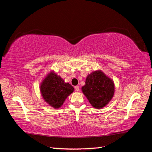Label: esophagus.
Listing matches in <instances>:
<instances>
[{"instance_id":"esophagus-1","label":"esophagus","mask_w":152,"mask_h":152,"mask_svg":"<svg viewBox=\"0 0 152 152\" xmlns=\"http://www.w3.org/2000/svg\"><path fill=\"white\" fill-rule=\"evenodd\" d=\"M74 88H75L76 91H80L79 86H75V87H74Z\"/></svg>"}]
</instances>
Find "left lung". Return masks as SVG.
<instances>
[{"mask_svg":"<svg viewBox=\"0 0 152 152\" xmlns=\"http://www.w3.org/2000/svg\"><path fill=\"white\" fill-rule=\"evenodd\" d=\"M85 83L82 87V91L93 108H104L114 95V81L101 70H95L88 74Z\"/></svg>","mask_w":152,"mask_h":152,"instance_id":"left-lung-1","label":"left lung"}]
</instances>
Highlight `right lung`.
<instances>
[{"mask_svg":"<svg viewBox=\"0 0 152 152\" xmlns=\"http://www.w3.org/2000/svg\"><path fill=\"white\" fill-rule=\"evenodd\" d=\"M40 91L44 101L51 107L57 109L62 106L74 89L53 70H51L40 83Z\"/></svg>","mask_w":152,"mask_h":152,"instance_id":"add662e5","label":"right lung"}]
</instances>
